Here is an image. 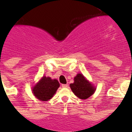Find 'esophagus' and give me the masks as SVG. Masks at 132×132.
<instances>
[{
	"instance_id": "1",
	"label": "esophagus",
	"mask_w": 132,
	"mask_h": 132,
	"mask_svg": "<svg viewBox=\"0 0 132 132\" xmlns=\"http://www.w3.org/2000/svg\"><path fill=\"white\" fill-rule=\"evenodd\" d=\"M61 87H62L63 88H67V87H68V85H67V84H63V85H61Z\"/></svg>"
}]
</instances>
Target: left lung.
Wrapping results in <instances>:
<instances>
[{
  "label": "left lung",
  "mask_w": 132,
  "mask_h": 132,
  "mask_svg": "<svg viewBox=\"0 0 132 132\" xmlns=\"http://www.w3.org/2000/svg\"><path fill=\"white\" fill-rule=\"evenodd\" d=\"M70 87L73 93L80 99L88 98L95 91V88L82 74H78L74 78V82L70 84Z\"/></svg>",
  "instance_id": "obj_1"
}]
</instances>
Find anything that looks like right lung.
I'll use <instances>...</instances> for the list:
<instances>
[{
    "label": "right lung",
    "instance_id": "right-lung-1",
    "mask_svg": "<svg viewBox=\"0 0 132 132\" xmlns=\"http://www.w3.org/2000/svg\"><path fill=\"white\" fill-rule=\"evenodd\" d=\"M59 87L57 80L44 77L33 88V93L40 101H47L52 98Z\"/></svg>",
    "mask_w": 132,
    "mask_h": 132
}]
</instances>
